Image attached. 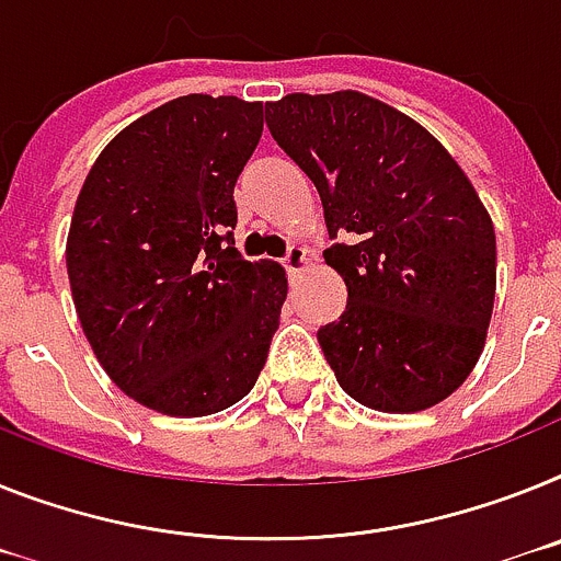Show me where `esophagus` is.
Listing matches in <instances>:
<instances>
[{"mask_svg": "<svg viewBox=\"0 0 561 561\" xmlns=\"http://www.w3.org/2000/svg\"><path fill=\"white\" fill-rule=\"evenodd\" d=\"M282 262H285V267H288L290 273H299V271H305V267H308L310 256H308V251H305L302 244H290L288 253H285V259H282Z\"/></svg>", "mask_w": 561, "mask_h": 561, "instance_id": "34e87169", "label": "esophagus"}]
</instances>
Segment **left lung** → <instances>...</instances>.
I'll list each match as a JSON object with an SVG mask.
<instances>
[{"mask_svg":"<svg viewBox=\"0 0 561 561\" xmlns=\"http://www.w3.org/2000/svg\"><path fill=\"white\" fill-rule=\"evenodd\" d=\"M271 136L317 185L347 285L319 328L347 397L425 411L465 382L496 294L493 222L465 171L411 116L356 91L288 93L265 105Z\"/></svg>","mask_w":561,"mask_h":561,"instance_id":"obj_1","label":"left lung"}]
</instances>
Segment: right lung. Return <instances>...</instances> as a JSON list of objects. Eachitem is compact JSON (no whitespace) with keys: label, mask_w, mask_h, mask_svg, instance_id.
Listing matches in <instances>:
<instances>
[{"label":"right lung","mask_w":561,"mask_h":561,"mask_svg":"<svg viewBox=\"0 0 561 561\" xmlns=\"http://www.w3.org/2000/svg\"><path fill=\"white\" fill-rule=\"evenodd\" d=\"M262 122V102L179 96L111 139L79 191L65 251L79 322L150 411L219 413L265 368L288 279L233 248V185Z\"/></svg>","instance_id":"1"}]
</instances>
